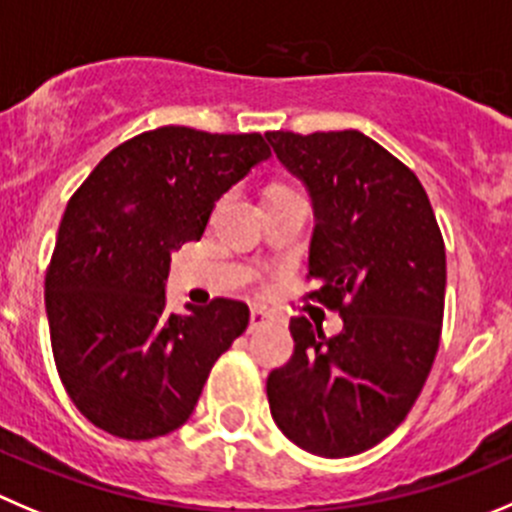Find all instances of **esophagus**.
I'll return each instance as SVG.
<instances>
[{"label":"esophagus","mask_w":512,"mask_h":512,"mask_svg":"<svg viewBox=\"0 0 512 512\" xmlns=\"http://www.w3.org/2000/svg\"><path fill=\"white\" fill-rule=\"evenodd\" d=\"M271 319H274V316H271L264 306H251V324H248V329H251V332H256V329H261V326L269 324Z\"/></svg>","instance_id":"obj_1"}]
</instances>
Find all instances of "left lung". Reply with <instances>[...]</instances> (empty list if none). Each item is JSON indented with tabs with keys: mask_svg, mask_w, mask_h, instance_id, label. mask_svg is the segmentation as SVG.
Listing matches in <instances>:
<instances>
[{
	"mask_svg": "<svg viewBox=\"0 0 512 512\" xmlns=\"http://www.w3.org/2000/svg\"><path fill=\"white\" fill-rule=\"evenodd\" d=\"M266 140L309 193V279L344 321L329 339L306 316L291 319L294 357L266 382L271 417L301 450L359 455L405 422L425 387L445 311V243L417 175L359 130Z\"/></svg>",
	"mask_w": 512,
	"mask_h": 512,
	"instance_id": "left-lung-1",
	"label": "left lung"
}]
</instances>
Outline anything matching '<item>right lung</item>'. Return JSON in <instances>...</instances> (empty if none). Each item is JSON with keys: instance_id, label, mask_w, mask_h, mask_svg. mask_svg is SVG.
<instances>
[{"instance_id": "obj_1", "label": "right lung", "mask_w": 512, "mask_h": 512, "mask_svg": "<svg viewBox=\"0 0 512 512\" xmlns=\"http://www.w3.org/2000/svg\"><path fill=\"white\" fill-rule=\"evenodd\" d=\"M271 158L259 133L150 130L100 160L70 198L45 279L57 372L77 410L123 440L186 425L243 301L165 309L173 253L201 241L218 198Z\"/></svg>"}]
</instances>
